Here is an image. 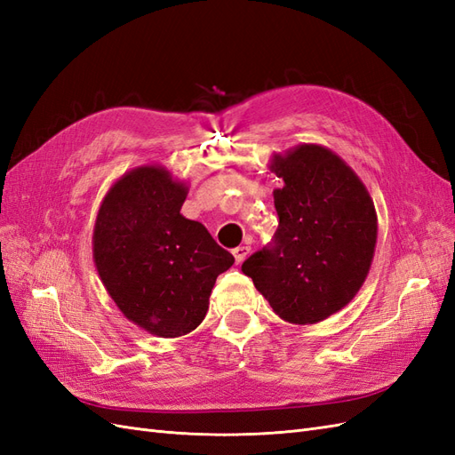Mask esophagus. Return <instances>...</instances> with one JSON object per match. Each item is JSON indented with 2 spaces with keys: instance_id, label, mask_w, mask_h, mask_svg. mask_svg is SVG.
Listing matches in <instances>:
<instances>
[{
  "instance_id": "34e87169",
  "label": "esophagus",
  "mask_w": 455,
  "mask_h": 455,
  "mask_svg": "<svg viewBox=\"0 0 455 455\" xmlns=\"http://www.w3.org/2000/svg\"><path fill=\"white\" fill-rule=\"evenodd\" d=\"M249 254H251V246H246V244H241V246H237V249H233V256H235L237 264H243L244 258Z\"/></svg>"
}]
</instances>
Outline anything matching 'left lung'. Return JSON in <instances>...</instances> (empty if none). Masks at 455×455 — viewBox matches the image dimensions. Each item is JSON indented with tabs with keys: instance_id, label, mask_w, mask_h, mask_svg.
<instances>
[{
	"instance_id": "obj_1",
	"label": "left lung",
	"mask_w": 455,
	"mask_h": 455,
	"mask_svg": "<svg viewBox=\"0 0 455 455\" xmlns=\"http://www.w3.org/2000/svg\"><path fill=\"white\" fill-rule=\"evenodd\" d=\"M279 228L271 249L243 264L256 291L284 323L315 324L346 307L374 259L378 214L356 172L319 144L273 154Z\"/></svg>"
}]
</instances>
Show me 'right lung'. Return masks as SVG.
<instances>
[{"mask_svg":"<svg viewBox=\"0 0 455 455\" xmlns=\"http://www.w3.org/2000/svg\"><path fill=\"white\" fill-rule=\"evenodd\" d=\"M188 184L161 164L123 174L104 196L92 259L108 294L131 323L159 338L196 330L216 277L233 266L206 228L180 214Z\"/></svg>","mask_w":455,"mask_h":455,"instance_id":"add662e5","label":"right lung"}]
</instances>
